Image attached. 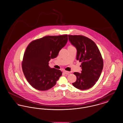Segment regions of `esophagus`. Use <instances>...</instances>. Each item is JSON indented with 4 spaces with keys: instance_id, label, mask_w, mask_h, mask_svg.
Wrapping results in <instances>:
<instances>
[{
    "instance_id": "34e87169",
    "label": "esophagus",
    "mask_w": 123,
    "mask_h": 123,
    "mask_svg": "<svg viewBox=\"0 0 123 123\" xmlns=\"http://www.w3.org/2000/svg\"><path fill=\"white\" fill-rule=\"evenodd\" d=\"M63 72H64V73L65 74H69L70 73V72H69V71H65V70H64V71H63Z\"/></svg>"
}]
</instances>
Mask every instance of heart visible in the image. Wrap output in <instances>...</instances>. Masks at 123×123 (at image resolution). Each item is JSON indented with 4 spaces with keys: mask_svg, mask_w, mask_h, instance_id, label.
<instances>
[{
    "mask_svg": "<svg viewBox=\"0 0 123 123\" xmlns=\"http://www.w3.org/2000/svg\"><path fill=\"white\" fill-rule=\"evenodd\" d=\"M68 47H74L72 46H71V45H70V46H69Z\"/></svg>",
    "mask_w": 123,
    "mask_h": 123,
    "instance_id": "b5f03b06",
    "label": "heart"
}]
</instances>
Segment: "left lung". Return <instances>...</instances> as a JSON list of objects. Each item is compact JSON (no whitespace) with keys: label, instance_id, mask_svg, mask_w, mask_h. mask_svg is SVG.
I'll return each instance as SVG.
<instances>
[{"label":"left lung","instance_id":"obj_1","mask_svg":"<svg viewBox=\"0 0 123 123\" xmlns=\"http://www.w3.org/2000/svg\"><path fill=\"white\" fill-rule=\"evenodd\" d=\"M68 40L77 50L76 60L81 62V73L74 72L76 88L84 90L93 87L98 81L102 73L104 62L100 52L95 43L82 35H69Z\"/></svg>","mask_w":123,"mask_h":123}]
</instances>
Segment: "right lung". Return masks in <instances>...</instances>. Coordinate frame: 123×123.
<instances>
[{
    "mask_svg": "<svg viewBox=\"0 0 123 123\" xmlns=\"http://www.w3.org/2000/svg\"><path fill=\"white\" fill-rule=\"evenodd\" d=\"M68 40L67 34L47 36L28 45L24 53L22 68L27 82L34 89L48 90L56 84L62 72L51 68L49 62L57 56Z\"/></svg>",
    "mask_w": 123,
    "mask_h": 123,
    "instance_id": "add662e5",
    "label": "right lung"
}]
</instances>
